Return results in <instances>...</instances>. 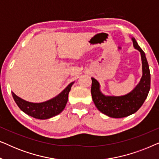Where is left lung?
Instances as JSON below:
<instances>
[{
    "label": "left lung",
    "mask_w": 159,
    "mask_h": 159,
    "mask_svg": "<svg viewBox=\"0 0 159 159\" xmlns=\"http://www.w3.org/2000/svg\"><path fill=\"white\" fill-rule=\"evenodd\" d=\"M134 48L140 52L143 76L140 82L132 92L123 96H106L100 91V84L92 77L91 94L95 106L100 111L112 118H123L135 113L144 103L151 88V74L144 51L134 38Z\"/></svg>",
    "instance_id": "1"
}]
</instances>
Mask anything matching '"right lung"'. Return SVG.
Wrapping results in <instances>:
<instances>
[{
	"label": "right lung",
	"mask_w": 159,
	"mask_h": 159,
	"mask_svg": "<svg viewBox=\"0 0 159 159\" xmlns=\"http://www.w3.org/2000/svg\"><path fill=\"white\" fill-rule=\"evenodd\" d=\"M74 82H71L57 96L43 103H30L21 99L12 92L15 102L19 108L29 116L35 119H47L59 114L64 110L68 101L69 93Z\"/></svg>",
	"instance_id": "1"
}]
</instances>
